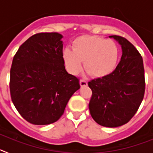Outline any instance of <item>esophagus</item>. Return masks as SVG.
<instances>
[{
	"mask_svg": "<svg viewBox=\"0 0 153 153\" xmlns=\"http://www.w3.org/2000/svg\"><path fill=\"white\" fill-rule=\"evenodd\" d=\"M79 84H80L81 87H83V86H87V82L84 79H80L79 80Z\"/></svg>",
	"mask_w": 153,
	"mask_h": 153,
	"instance_id": "obj_1",
	"label": "esophagus"
}]
</instances>
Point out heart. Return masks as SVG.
Listing matches in <instances>:
<instances>
[{
    "label": "heart",
    "instance_id": "heart-1",
    "mask_svg": "<svg viewBox=\"0 0 153 153\" xmlns=\"http://www.w3.org/2000/svg\"><path fill=\"white\" fill-rule=\"evenodd\" d=\"M72 49L63 51L65 66L70 74L76 75L85 70L93 77H104L117 67L120 56L119 47L113 40L94 35H83L73 41Z\"/></svg>",
    "mask_w": 153,
    "mask_h": 153
}]
</instances>
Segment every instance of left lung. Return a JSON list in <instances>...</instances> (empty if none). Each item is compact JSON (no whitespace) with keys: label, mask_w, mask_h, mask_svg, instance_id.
Masks as SVG:
<instances>
[{"label":"left lung","mask_w":153,"mask_h":153,"mask_svg":"<svg viewBox=\"0 0 153 153\" xmlns=\"http://www.w3.org/2000/svg\"><path fill=\"white\" fill-rule=\"evenodd\" d=\"M121 45V60L110 74L92 79L89 103L90 114L102 126L117 127L133 117L144 97L145 72L143 57L136 47L123 36H109Z\"/></svg>","instance_id":"1"}]
</instances>
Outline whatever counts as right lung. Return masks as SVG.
Segmentation results:
<instances>
[{"label": "right lung", "instance_id": "obj_1", "mask_svg": "<svg viewBox=\"0 0 153 153\" xmlns=\"http://www.w3.org/2000/svg\"><path fill=\"white\" fill-rule=\"evenodd\" d=\"M62 38L58 33H36L13 56L10 97L30 123L48 125L57 121L70 97L80 88L79 79L65 69Z\"/></svg>", "mask_w": 153, "mask_h": 153}]
</instances>
